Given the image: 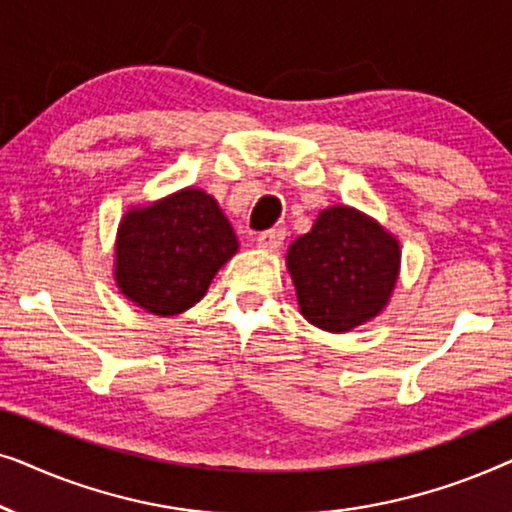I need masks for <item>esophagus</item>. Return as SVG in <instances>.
<instances>
[{
  "mask_svg": "<svg viewBox=\"0 0 512 512\" xmlns=\"http://www.w3.org/2000/svg\"><path fill=\"white\" fill-rule=\"evenodd\" d=\"M284 237L286 233L282 228H270V230H263L261 235H258V247L268 249V251H275L284 244Z\"/></svg>",
  "mask_w": 512,
  "mask_h": 512,
  "instance_id": "esophagus-1",
  "label": "esophagus"
}]
</instances>
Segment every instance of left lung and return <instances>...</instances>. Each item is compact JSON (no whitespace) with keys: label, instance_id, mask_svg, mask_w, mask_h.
I'll return each instance as SVG.
<instances>
[{"label":"left lung","instance_id":"obj_1","mask_svg":"<svg viewBox=\"0 0 512 512\" xmlns=\"http://www.w3.org/2000/svg\"><path fill=\"white\" fill-rule=\"evenodd\" d=\"M401 251L389 233L352 207H328L289 247L286 265L310 324L352 331L382 312L394 291Z\"/></svg>","mask_w":512,"mask_h":512}]
</instances>
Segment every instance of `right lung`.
Here are the masks:
<instances>
[{
  "label": "right lung",
  "mask_w": 512,
  "mask_h": 512,
  "mask_svg": "<svg viewBox=\"0 0 512 512\" xmlns=\"http://www.w3.org/2000/svg\"><path fill=\"white\" fill-rule=\"evenodd\" d=\"M237 251L212 195L184 188L125 214L116 242V282L132 303L160 317L193 307Z\"/></svg>",
  "instance_id": "1"
}]
</instances>
